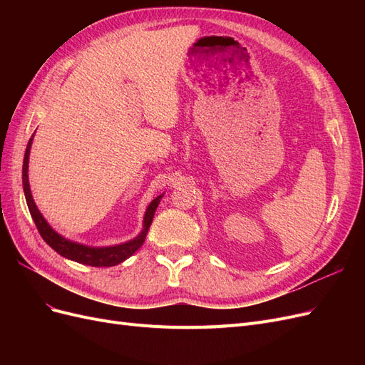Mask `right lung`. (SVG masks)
Returning a JSON list of instances; mask_svg holds the SVG:
<instances>
[{"mask_svg": "<svg viewBox=\"0 0 365 365\" xmlns=\"http://www.w3.org/2000/svg\"><path fill=\"white\" fill-rule=\"evenodd\" d=\"M31 140H29V145L26 149V155H24V164H23V184H24V193H26V201L30 210V215L33 217V222H35L41 237L47 242V244L56 251L61 256L71 259L74 262H79L83 264H90V267H114V264H118L123 260H126L128 257H130L141 245L143 242L146 239L148 230L152 224L153 215H155V210L160 204V197L153 200L145 215V228H143L141 235L137 236L134 240L126 242V244H121L117 247H108V248H91V247H85V245H79L74 244L71 240H67L65 237H62L61 235H58L48 224L47 220L42 217V215L39 213V210L36 208V204L33 202V197L30 193V185H29V153H30V146H31Z\"/></svg>", "mask_w": 365, "mask_h": 365, "instance_id": "right-lung-1", "label": "right lung"}]
</instances>
